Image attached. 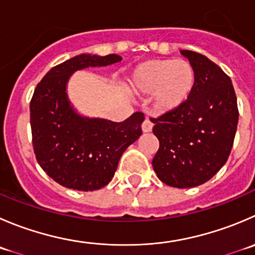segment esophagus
<instances>
[{"label": "esophagus", "instance_id": "obj_1", "mask_svg": "<svg viewBox=\"0 0 255 255\" xmlns=\"http://www.w3.org/2000/svg\"><path fill=\"white\" fill-rule=\"evenodd\" d=\"M152 128H153V122L150 120H144V122L142 123V130L144 133H148V132H150V130H152Z\"/></svg>", "mask_w": 255, "mask_h": 255}]
</instances>
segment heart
Instances as JSON below:
<instances>
[{
    "instance_id": "1",
    "label": "heart",
    "mask_w": 255,
    "mask_h": 255,
    "mask_svg": "<svg viewBox=\"0 0 255 255\" xmlns=\"http://www.w3.org/2000/svg\"><path fill=\"white\" fill-rule=\"evenodd\" d=\"M197 76L192 63L185 59H149L133 70L129 86L142 95H154L155 108L172 112L188 102Z\"/></svg>"
}]
</instances>
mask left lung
Instances as JSON below:
<instances>
[{"mask_svg":"<svg viewBox=\"0 0 255 255\" xmlns=\"http://www.w3.org/2000/svg\"><path fill=\"white\" fill-rule=\"evenodd\" d=\"M180 53L196 70V87L182 107L152 118L159 140L152 165L167 185L192 188L206 183L226 164L239 112L229 76L203 54L187 49Z\"/></svg>","mask_w":255,"mask_h":255,"instance_id":"8db88e82","label":"left lung"}]
</instances>
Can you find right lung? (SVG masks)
I'll return each mask as SVG.
<instances>
[{"mask_svg": "<svg viewBox=\"0 0 255 255\" xmlns=\"http://www.w3.org/2000/svg\"><path fill=\"white\" fill-rule=\"evenodd\" d=\"M120 61L118 54H80L51 68L34 90L29 103L34 154L42 169L63 187L91 192L107 185L121 155L142 134V112L120 123L88 118L78 115L67 97L73 72Z\"/></svg>", "mask_w": 255, "mask_h": 255, "instance_id": "1", "label": "right lung"}]
</instances>
